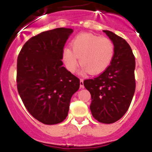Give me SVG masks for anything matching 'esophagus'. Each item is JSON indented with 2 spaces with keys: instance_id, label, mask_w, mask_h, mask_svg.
<instances>
[{
  "instance_id": "34e87169",
  "label": "esophagus",
  "mask_w": 152,
  "mask_h": 152,
  "mask_svg": "<svg viewBox=\"0 0 152 152\" xmlns=\"http://www.w3.org/2000/svg\"><path fill=\"white\" fill-rule=\"evenodd\" d=\"M80 87L83 88L84 87V84H83V79H80Z\"/></svg>"
}]
</instances>
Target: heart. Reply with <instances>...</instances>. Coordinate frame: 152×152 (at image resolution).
Here are the masks:
<instances>
[{"instance_id": "1", "label": "heart", "mask_w": 152, "mask_h": 152, "mask_svg": "<svg viewBox=\"0 0 152 152\" xmlns=\"http://www.w3.org/2000/svg\"><path fill=\"white\" fill-rule=\"evenodd\" d=\"M72 49L66 47L62 52V59L71 72H76L80 64L84 72L97 75L110 66L114 55L115 45L111 39L93 34H81L72 41Z\"/></svg>"}]
</instances>
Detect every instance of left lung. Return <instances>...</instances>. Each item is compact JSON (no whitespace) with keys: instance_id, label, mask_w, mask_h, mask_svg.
Masks as SVG:
<instances>
[{"instance_id":"left-lung-1","label":"left lung","mask_w":152,"mask_h":152,"mask_svg":"<svg viewBox=\"0 0 152 152\" xmlns=\"http://www.w3.org/2000/svg\"><path fill=\"white\" fill-rule=\"evenodd\" d=\"M115 45L110 66L94 79L85 80L91 94L92 115L100 123L112 124L125 114L134 94L135 58L131 46L121 37L104 31Z\"/></svg>"}]
</instances>
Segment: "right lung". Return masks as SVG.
Masks as SVG:
<instances>
[{
    "label": "right lung",
    "mask_w": 152,
    "mask_h": 152,
    "mask_svg": "<svg viewBox=\"0 0 152 152\" xmlns=\"http://www.w3.org/2000/svg\"><path fill=\"white\" fill-rule=\"evenodd\" d=\"M72 29L58 28L31 37L19 52L17 88L31 115L45 124H56L68 115L80 79L62 66V52Z\"/></svg>",
    "instance_id": "1"
}]
</instances>
